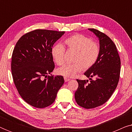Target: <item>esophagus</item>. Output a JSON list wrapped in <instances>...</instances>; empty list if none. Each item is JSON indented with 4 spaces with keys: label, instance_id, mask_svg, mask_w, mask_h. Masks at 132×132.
<instances>
[{
    "label": "esophagus",
    "instance_id": "obj_1",
    "mask_svg": "<svg viewBox=\"0 0 132 132\" xmlns=\"http://www.w3.org/2000/svg\"><path fill=\"white\" fill-rule=\"evenodd\" d=\"M70 79L68 78V77H64V80H65V82H68V81H70Z\"/></svg>",
    "mask_w": 132,
    "mask_h": 132
}]
</instances>
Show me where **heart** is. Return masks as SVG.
Returning <instances> with one entry per match:
<instances>
[{"mask_svg": "<svg viewBox=\"0 0 132 132\" xmlns=\"http://www.w3.org/2000/svg\"><path fill=\"white\" fill-rule=\"evenodd\" d=\"M68 51L74 52L71 64H67L57 68V75L72 77L82 71L89 69L98 60L100 55V46L95 41L82 34H75L64 41ZM65 49L62 44H56L51 48V55L57 65L64 64Z\"/></svg>", "mask_w": 132, "mask_h": 132, "instance_id": "heart-1", "label": "heart"}]
</instances>
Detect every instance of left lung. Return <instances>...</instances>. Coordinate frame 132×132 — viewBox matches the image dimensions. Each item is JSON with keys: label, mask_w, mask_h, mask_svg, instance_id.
Here are the masks:
<instances>
[{"label": "left lung", "mask_w": 132, "mask_h": 132, "mask_svg": "<svg viewBox=\"0 0 132 132\" xmlns=\"http://www.w3.org/2000/svg\"><path fill=\"white\" fill-rule=\"evenodd\" d=\"M88 29L98 38L100 55L96 63L84 73L90 82L77 79L79 86L75 97L78 105L93 109L105 103L116 89L121 61L116 46L108 36L95 29Z\"/></svg>", "instance_id": "1"}]
</instances>
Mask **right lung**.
<instances>
[{"label": "right lung", "mask_w": 132, "mask_h": 132, "mask_svg": "<svg viewBox=\"0 0 132 132\" xmlns=\"http://www.w3.org/2000/svg\"><path fill=\"white\" fill-rule=\"evenodd\" d=\"M64 31L36 29L23 35L12 55V78L19 94L29 104L44 108L55 102L64 83L62 76L51 75L55 68L51 48Z\"/></svg>", "instance_id": "1"}]
</instances>
